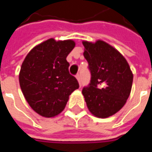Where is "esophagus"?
<instances>
[{"label":"esophagus","instance_id":"34e87169","mask_svg":"<svg viewBox=\"0 0 152 152\" xmlns=\"http://www.w3.org/2000/svg\"><path fill=\"white\" fill-rule=\"evenodd\" d=\"M76 79H77V80H78V82H79L80 85H81V80H80V76L79 74H77L76 76Z\"/></svg>","mask_w":152,"mask_h":152}]
</instances>
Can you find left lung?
I'll use <instances>...</instances> for the list:
<instances>
[{"label":"left lung","mask_w":152,"mask_h":152,"mask_svg":"<svg viewBox=\"0 0 152 152\" xmlns=\"http://www.w3.org/2000/svg\"><path fill=\"white\" fill-rule=\"evenodd\" d=\"M91 80L82 94L94 116L107 118L121 110L130 94L134 75L127 60L116 49L102 40L82 41Z\"/></svg>","instance_id":"obj_1"}]
</instances>
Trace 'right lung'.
Masks as SVG:
<instances>
[{
	"label": "right lung",
	"instance_id": "right-lung-1",
	"mask_svg": "<svg viewBox=\"0 0 152 152\" xmlns=\"http://www.w3.org/2000/svg\"><path fill=\"white\" fill-rule=\"evenodd\" d=\"M75 45L72 40L50 38L31 49L22 63L18 76L22 92L32 110L43 117L60 114L70 94L79 88L66 59Z\"/></svg>",
	"mask_w": 152,
	"mask_h": 152
}]
</instances>
